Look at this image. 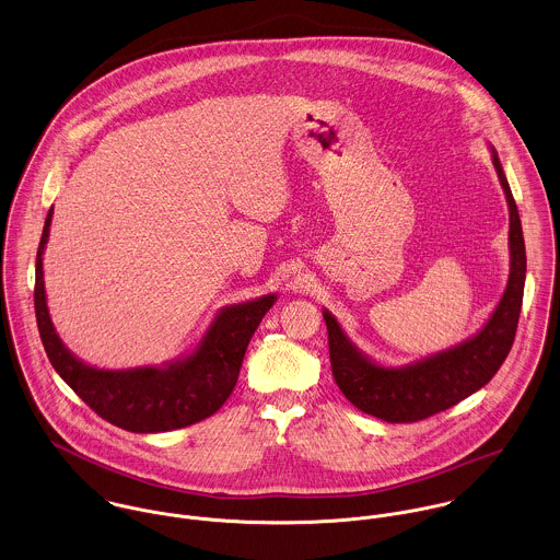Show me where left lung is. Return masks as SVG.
Masks as SVG:
<instances>
[{
  "instance_id": "obj_1",
  "label": "left lung",
  "mask_w": 560,
  "mask_h": 560,
  "mask_svg": "<svg viewBox=\"0 0 560 560\" xmlns=\"http://www.w3.org/2000/svg\"><path fill=\"white\" fill-rule=\"evenodd\" d=\"M491 160L509 206V281L500 303L476 336L407 365H383L359 350L336 316L323 310L331 370L341 394L363 413L385 422H418L446 411L485 387L504 363L522 312L526 246L520 212L495 149Z\"/></svg>"
}]
</instances>
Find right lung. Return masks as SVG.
Masks as SVG:
<instances>
[{"label":"right lung","mask_w":560,"mask_h":560,"mask_svg":"<svg viewBox=\"0 0 560 560\" xmlns=\"http://www.w3.org/2000/svg\"><path fill=\"white\" fill-rule=\"evenodd\" d=\"M49 210L38 253L34 310L45 352L60 378L104 420L129 433H166L214 416L231 396L246 346L277 294L219 310L199 343L162 365L104 370L78 359L56 334L49 316L43 253L49 240Z\"/></svg>","instance_id":"1"}]
</instances>
